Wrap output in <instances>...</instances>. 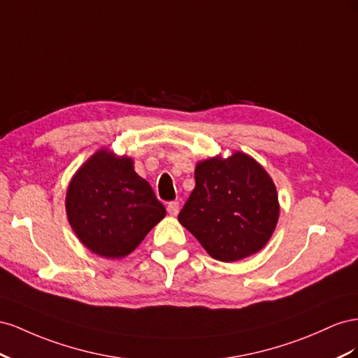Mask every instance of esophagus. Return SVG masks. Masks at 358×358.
Returning <instances> with one entry per match:
<instances>
[{"label": "esophagus", "instance_id": "34e87169", "mask_svg": "<svg viewBox=\"0 0 358 358\" xmlns=\"http://www.w3.org/2000/svg\"><path fill=\"white\" fill-rule=\"evenodd\" d=\"M166 210H168V213H169V216H177L178 211H180V203H178V202H176V201H173V202H169Z\"/></svg>", "mask_w": 358, "mask_h": 358}]
</instances>
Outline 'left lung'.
Listing matches in <instances>:
<instances>
[{
  "label": "left lung",
  "mask_w": 358,
  "mask_h": 358,
  "mask_svg": "<svg viewBox=\"0 0 358 358\" xmlns=\"http://www.w3.org/2000/svg\"><path fill=\"white\" fill-rule=\"evenodd\" d=\"M195 189L178 214L211 258L240 261L258 253L279 220V198L262 165L243 151L196 163Z\"/></svg>",
  "instance_id": "left-lung-1"
}]
</instances>
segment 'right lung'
Instances as JSON below:
<instances>
[{"label":"right lung","instance_id":"right-lung-1","mask_svg":"<svg viewBox=\"0 0 358 358\" xmlns=\"http://www.w3.org/2000/svg\"><path fill=\"white\" fill-rule=\"evenodd\" d=\"M66 213L79 241L108 259L126 258L166 216L134 159L109 148L97 150L71 177Z\"/></svg>","mask_w":358,"mask_h":358}]
</instances>
